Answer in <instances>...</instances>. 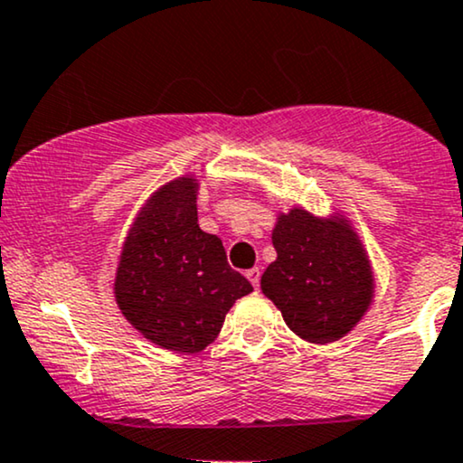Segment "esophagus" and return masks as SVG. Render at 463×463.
<instances>
[{"instance_id":"1","label":"esophagus","mask_w":463,"mask_h":463,"mask_svg":"<svg viewBox=\"0 0 463 463\" xmlns=\"http://www.w3.org/2000/svg\"><path fill=\"white\" fill-rule=\"evenodd\" d=\"M260 277H262V270H260V269H251V270H247V279L251 281L255 290H258V288H260Z\"/></svg>"}]
</instances>
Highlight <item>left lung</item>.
Segmentation results:
<instances>
[{"mask_svg": "<svg viewBox=\"0 0 463 463\" xmlns=\"http://www.w3.org/2000/svg\"><path fill=\"white\" fill-rule=\"evenodd\" d=\"M273 244L262 292L288 327L317 345L349 334L373 298L371 266L349 225L292 210L277 222Z\"/></svg>", "mask_w": 463, "mask_h": 463, "instance_id": "left-lung-1", "label": "left lung"}]
</instances>
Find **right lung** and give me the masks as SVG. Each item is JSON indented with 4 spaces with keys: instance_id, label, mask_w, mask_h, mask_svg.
Wrapping results in <instances>:
<instances>
[{
    "instance_id": "right-lung-1",
    "label": "right lung",
    "mask_w": 463,
    "mask_h": 463,
    "mask_svg": "<svg viewBox=\"0 0 463 463\" xmlns=\"http://www.w3.org/2000/svg\"><path fill=\"white\" fill-rule=\"evenodd\" d=\"M194 179L166 184L125 241L114 295L123 317L162 349L199 353L253 286L227 264L221 238L197 225Z\"/></svg>"
}]
</instances>
